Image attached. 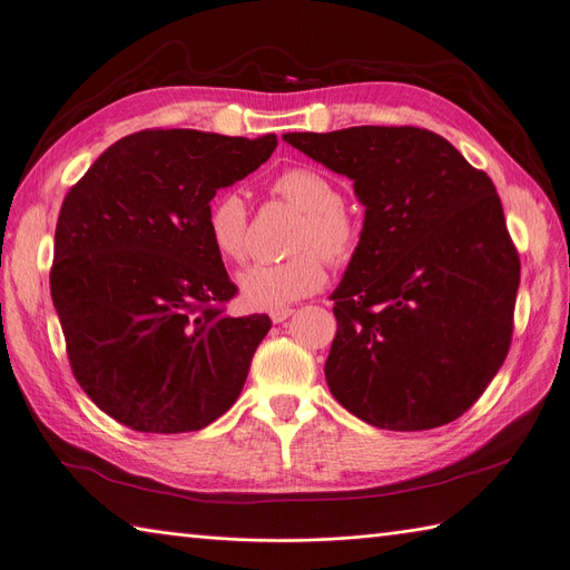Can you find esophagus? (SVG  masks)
<instances>
[{"mask_svg":"<svg viewBox=\"0 0 570 570\" xmlns=\"http://www.w3.org/2000/svg\"><path fill=\"white\" fill-rule=\"evenodd\" d=\"M292 314H295V308H289V306L273 308V312H271V321H273V323H283V321H287Z\"/></svg>","mask_w":570,"mask_h":570,"instance_id":"obj_1","label":"esophagus"}]
</instances>
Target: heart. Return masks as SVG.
I'll list each match as a JSON object with an SVG mask.
<instances>
[{
	"label": "heart",
	"instance_id": "heart-1",
	"mask_svg": "<svg viewBox=\"0 0 570 570\" xmlns=\"http://www.w3.org/2000/svg\"><path fill=\"white\" fill-rule=\"evenodd\" d=\"M275 197L302 212L292 249L278 264H254L239 273V292L252 308H283L314 295L325 283L327 264H352L364 243V226L342 204L340 187L312 166H292L271 183ZM206 233L214 249L228 262L247 258V206L235 193L214 199L206 214Z\"/></svg>",
	"mask_w": 570,
	"mask_h": 570
}]
</instances>
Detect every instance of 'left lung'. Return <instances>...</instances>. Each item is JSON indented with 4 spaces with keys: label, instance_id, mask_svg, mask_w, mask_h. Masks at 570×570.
Returning a JSON list of instances; mask_svg holds the SVG:
<instances>
[{
    "label": "left lung",
    "instance_id": "8db88e82",
    "mask_svg": "<svg viewBox=\"0 0 570 570\" xmlns=\"http://www.w3.org/2000/svg\"><path fill=\"white\" fill-rule=\"evenodd\" d=\"M285 142L354 180L364 243L333 292L335 400L375 428L469 411L511 347L521 258L494 183L433 130L358 126Z\"/></svg>",
    "mask_w": 570,
    "mask_h": 570
}]
</instances>
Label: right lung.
Segmentation results:
<instances>
[{
  "instance_id": "right-lung-1",
  "label": "right lung",
  "mask_w": 570,
  "mask_h": 570,
  "mask_svg": "<svg viewBox=\"0 0 570 570\" xmlns=\"http://www.w3.org/2000/svg\"><path fill=\"white\" fill-rule=\"evenodd\" d=\"M278 137L149 128L120 137L63 197L49 271L68 364L137 433H195L243 392L266 314L237 295L206 233L216 189L247 178Z\"/></svg>"
}]
</instances>
